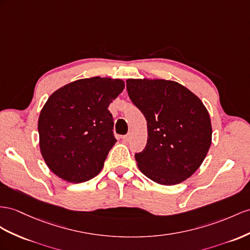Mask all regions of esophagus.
Here are the masks:
<instances>
[{
    "label": "esophagus",
    "instance_id": "esophagus-1",
    "mask_svg": "<svg viewBox=\"0 0 250 250\" xmlns=\"http://www.w3.org/2000/svg\"><path fill=\"white\" fill-rule=\"evenodd\" d=\"M130 138H131L130 134H126V135H124V136H123V140H124V142H125V143L129 142Z\"/></svg>",
    "mask_w": 250,
    "mask_h": 250
}]
</instances>
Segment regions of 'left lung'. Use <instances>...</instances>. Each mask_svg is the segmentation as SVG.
Segmentation results:
<instances>
[{"label":"left lung","mask_w":250,"mask_h":250,"mask_svg":"<svg viewBox=\"0 0 250 250\" xmlns=\"http://www.w3.org/2000/svg\"><path fill=\"white\" fill-rule=\"evenodd\" d=\"M126 91L148 125L146 148L135 154L139 170L166 186L187 180L202 165L211 145L207 108L175 81L127 79Z\"/></svg>","instance_id":"left-lung-1"}]
</instances>
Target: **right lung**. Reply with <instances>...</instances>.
<instances>
[{"mask_svg": "<svg viewBox=\"0 0 250 250\" xmlns=\"http://www.w3.org/2000/svg\"><path fill=\"white\" fill-rule=\"evenodd\" d=\"M124 88L120 79L93 77L70 82L49 96L38 131L41 154L57 176L78 184L101 171L117 142L107 107Z\"/></svg>", "mask_w": 250, "mask_h": 250, "instance_id": "obj_1", "label": "right lung"}]
</instances>
